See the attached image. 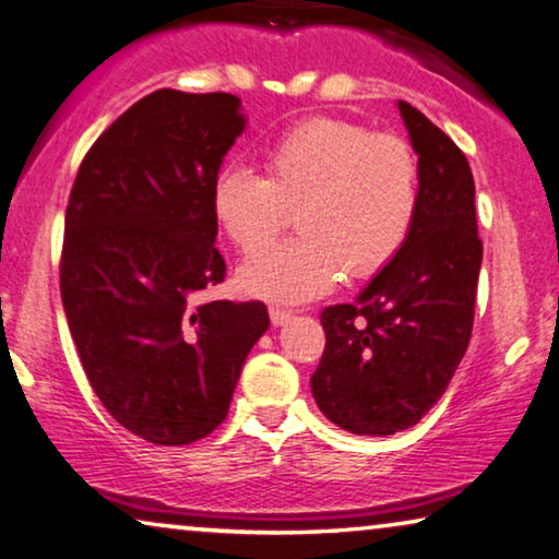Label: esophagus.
<instances>
[{
    "instance_id": "esophagus-1",
    "label": "esophagus",
    "mask_w": 559,
    "mask_h": 559,
    "mask_svg": "<svg viewBox=\"0 0 559 559\" xmlns=\"http://www.w3.org/2000/svg\"><path fill=\"white\" fill-rule=\"evenodd\" d=\"M288 319H290V311H286V309H271V324L273 326L288 324Z\"/></svg>"
}]
</instances>
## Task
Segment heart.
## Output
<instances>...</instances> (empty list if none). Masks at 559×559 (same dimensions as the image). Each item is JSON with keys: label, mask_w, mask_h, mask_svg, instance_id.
Returning a JSON list of instances; mask_svg holds the SVG:
<instances>
[{"label": "heart", "mask_w": 559, "mask_h": 559, "mask_svg": "<svg viewBox=\"0 0 559 559\" xmlns=\"http://www.w3.org/2000/svg\"><path fill=\"white\" fill-rule=\"evenodd\" d=\"M265 177L225 167L212 182V217L240 253H261L296 212L301 238L238 273L248 296L304 304L332 294L342 273L372 278L400 255L420 207V162L395 133L313 116L263 152Z\"/></svg>", "instance_id": "b5f03b06"}]
</instances>
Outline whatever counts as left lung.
I'll list each match as a JSON object with an SVG mask.
<instances>
[{
    "instance_id": "1",
    "label": "left lung",
    "mask_w": 559,
    "mask_h": 559,
    "mask_svg": "<svg viewBox=\"0 0 559 559\" xmlns=\"http://www.w3.org/2000/svg\"><path fill=\"white\" fill-rule=\"evenodd\" d=\"M420 162V207L405 248L355 304L326 306V347L311 392L319 411L357 436L415 426L466 355L484 246L466 154L397 100Z\"/></svg>"
}]
</instances>
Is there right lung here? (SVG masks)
<instances>
[{
  "instance_id": "add662e5",
  "label": "right lung",
  "mask_w": 559,
  "mask_h": 559,
  "mask_svg": "<svg viewBox=\"0 0 559 559\" xmlns=\"http://www.w3.org/2000/svg\"><path fill=\"white\" fill-rule=\"evenodd\" d=\"M242 129L233 93L154 91L100 133L70 190V334L106 411L156 445L194 443L225 420L271 324L261 301H194L225 281L210 194Z\"/></svg>"
}]
</instances>
